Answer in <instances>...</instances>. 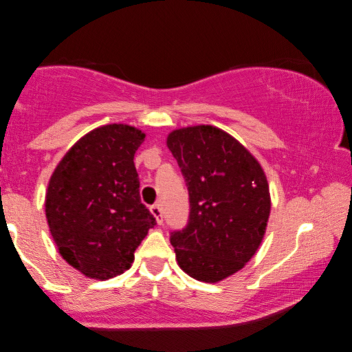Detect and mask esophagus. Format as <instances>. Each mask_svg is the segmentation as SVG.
I'll return each mask as SVG.
<instances>
[{
  "instance_id": "34e87169",
  "label": "esophagus",
  "mask_w": 352,
  "mask_h": 352,
  "mask_svg": "<svg viewBox=\"0 0 352 352\" xmlns=\"http://www.w3.org/2000/svg\"><path fill=\"white\" fill-rule=\"evenodd\" d=\"M151 214L154 215L155 221H157V224H162L164 223V215H162V209H160L159 204H154L151 206Z\"/></svg>"
}]
</instances>
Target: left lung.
<instances>
[{
  "label": "left lung",
  "mask_w": 352,
  "mask_h": 352,
  "mask_svg": "<svg viewBox=\"0 0 352 352\" xmlns=\"http://www.w3.org/2000/svg\"><path fill=\"white\" fill-rule=\"evenodd\" d=\"M166 145L190 201L187 226L170 235L176 261L193 279L223 280L262 243L272 209L267 176L243 145L215 126L176 129Z\"/></svg>",
  "instance_id": "8db88e82"
}]
</instances>
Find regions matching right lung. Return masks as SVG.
<instances>
[{
    "label": "right lung",
    "instance_id": "right-lung-1",
    "mask_svg": "<svg viewBox=\"0 0 352 352\" xmlns=\"http://www.w3.org/2000/svg\"><path fill=\"white\" fill-rule=\"evenodd\" d=\"M140 129L107 124L74 143L48 184L45 212L59 254L91 279H111L134 262L155 218L140 201L134 154Z\"/></svg>",
    "mask_w": 352,
    "mask_h": 352
}]
</instances>
